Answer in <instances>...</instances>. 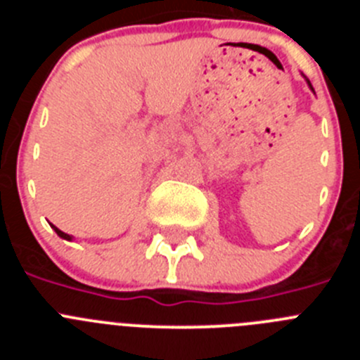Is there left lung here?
I'll return each instance as SVG.
<instances>
[{"label": "left lung", "instance_id": "8db88e82", "mask_svg": "<svg viewBox=\"0 0 360 360\" xmlns=\"http://www.w3.org/2000/svg\"><path fill=\"white\" fill-rule=\"evenodd\" d=\"M308 84H310V81H308ZM310 88H311V84H310ZM311 90H314V88H311Z\"/></svg>", "mask_w": 360, "mask_h": 360}]
</instances>
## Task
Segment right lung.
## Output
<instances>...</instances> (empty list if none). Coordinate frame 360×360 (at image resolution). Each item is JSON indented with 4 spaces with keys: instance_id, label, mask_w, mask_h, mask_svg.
Wrapping results in <instances>:
<instances>
[{
    "instance_id": "add662e5",
    "label": "right lung",
    "mask_w": 360,
    "mask_h": 360,
    "mask_svg": "<svg viewBox=\"0 0 360 360\" xmlns=\"http://www.w3.org/2000/svg\"><path fill=\"white\" fill-rule=\"evenodd\" d=\"M53 227V231L57 232V236H61V238H65V240H72V238H70V234H66V232H63V231H59V229L56 227V225H52Z\"/></svg>"
}]
</instances>
